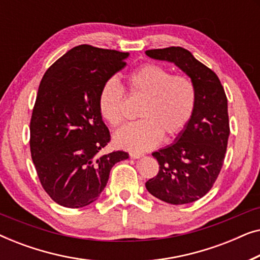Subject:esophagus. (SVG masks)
<instances>
[{
  "label": "esophagus",
  "instance_id": "obj_1",
  "mask_svg": "<svg viewBox=\"0 0 260 260\" xmlns=\"http://www.w3.org/2000/svg\"><path fill=\"white\" fill-rule=\"evenodd\" d=\"M143 156H144V154H141V152H130V157L135 158V159L143 157Z\"/></svg>",
  "mask_w": 260,
  "mask_h": 260
}]
</instances>
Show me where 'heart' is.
<instances>
[{
	"label": "heart",
	"instance_id": "1",
	"mask_svg": "<svg viewBox=\"0 0 260 260\" xmlns=\"http://www.w3.org/2000/svg\"><path fill=\"white\" fill-rule=\"evenodd\" d=\"M130 93L145 97L142 119L123 127L115 135V143L131 151H147L161 142L163 134H180L193 116L197 102L194 84L184 76H173L157 63H145L127 76ZM124 90L115 78L102 85L98 108L106 122L119 127L124 122Z\"/></svg>",
	"mask_w": 260,
	"mask_h": 260
}]
</instances>
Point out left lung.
<instances>
[{
  "label": "left lung",
  "instance_id": "1",
  "mask_svg": "<svg viewBox=\"0 0 260 260\" xmlns=\"http://www.w3.org/2000/svg\"><path fill=\"white\" fill-rule=\"evenodd\" d=\"M149 58L173 62L190 78L197 102L186 127L168 147L152 152L158 174L149 193L172 205L194 202L211 190L225 159L230 136L227 98L219 78L182 47L149 49Z\"/></svg>",
  "mask_w": 260,
  "mask_h": 260
}]
</instances>
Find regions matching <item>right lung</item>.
<instances>
[{
  "label": "right lung",
  "instance_id": "1",
  "mask_svg": "<svg viewBox=\"0 0 260 260\" xmlns=\"http://www.w3.org/2000/svg\"><path fill=\"white\" fill-rule=\"evenodd\" d=\"M129 53L79 45L49 69L39 86L30 119V152L39 180L63 207L92 204L125 151L98 152L110 142L98 108L102 85L124 69Z\"/></svg>",
  "mask_w": 260,
  "mask_h": 260
}]
</instances>
